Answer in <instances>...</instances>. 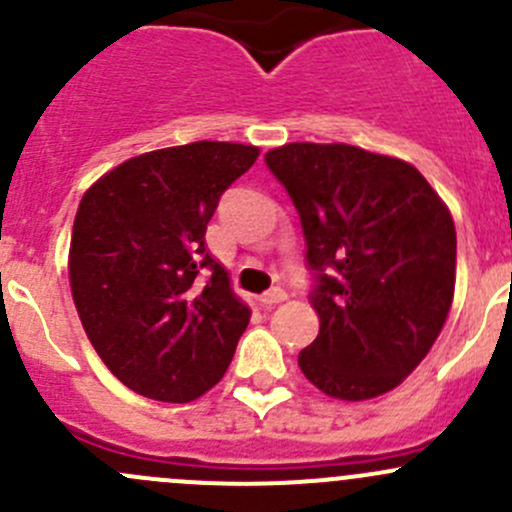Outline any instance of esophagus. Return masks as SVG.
Listing matches in <instances>:
<instances>
[{
  "label": "esophagus",
  "mask_w": 512,
  "mask_h": 512,
  "mask_svg": "<svg viewBox=\"0 0 512 512\" xmlns=\"http://www.w3.org/2000/svg\"><path fill=\"white\" fill-rule=\"evenodd\" d=\"M285 299H287V292H285V289H280V287H272V289H267L265 294H260V302L265 304V307L280 304V302H285Z\"/></svg>",
  "instance_id": "34e87169"
}]
</instances>
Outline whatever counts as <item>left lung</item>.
Here are the masks:
<instances>
[{"mask_svg": "<svg viewBox=\"0 0 512 512\" xmlns=\"http://www.w3.org/2000/svg\"><path fill=\"white\" fill-rule=\"evenodd\" d=\"M302 223L319 334L299 352L327 396L396 389L446 324L456 227L411 163L347 143H287L265 156Z\"/></svg>", "mask_w": 512, "mask_h": 512, "instance_id": "left-lung-1", "label": "left lung"}]
</instances>
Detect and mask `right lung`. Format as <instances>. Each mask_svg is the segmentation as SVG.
Returning <instances> with one entry per match:
<instances>
[{"label": "right lung", "mask_w": 512, "mask_h": 512, "mask_svg": "<svg viewBox=\"0 0 512 512\" xmlns=\"http://www.w3.org/2000/svg\"><path fill=\"white\" fill-rule=\"evenodd\" d=\"M257 156L220 141L160 148L81 198L69 250L76 312L103 364L136 394L188 404L230 366L250 309L210 257L205 230Z\"/></svg>", "instance_id": "obj_1"}]
</instances>
